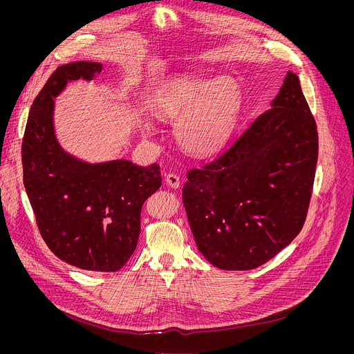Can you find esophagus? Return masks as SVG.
<instances>
[{
    "mask_svg": "<svg viewBox=\"0 0 354 354\" xmlns=\"http://www.w3.org/2000/svg\"><path fill=\"white\" fill-rule=\"evenodd\" d=\"M165 182H166V185L167 187H171V188H179V185H180V180H179V176L176 175V174H167L166 176H165Z\"/></svg>",
    "mask_w": 354,
    "mask_h": 354,
    "instance_id": "34e87169",
    "label": "esophagus"
}]
</instances>
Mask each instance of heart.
Wrapping results in <instances>:
<instances>
[{"label":"heart","instance_id":"heart-1","mask_svg":"<svg viewBox=\"0 0 354 354\" xmlns=\"http://www.w3.org/2000/svg\"><path fill=\"white\" fill-rule=\"evenodd\" d=\"M239 107V88L230 76L208 80L201 74L182 73L158 90V118L175 122L178 145L196 158H208L227 143ZM145 133L152 127L146 124Z\"/></svg>","mask_w":354,"mask_h":354}]
</instances>
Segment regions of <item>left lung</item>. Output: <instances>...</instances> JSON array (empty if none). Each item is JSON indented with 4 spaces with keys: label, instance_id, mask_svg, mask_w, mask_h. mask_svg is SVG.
Returning <instances> with one entry per match:
<instances>
[{
    "label": "left lung",
    "instance_id": "1",
    "mask_svg": "<svg viewBox=\"0 0 354 354\" xmlns=\"http://www.w3.org/2000/svg\"><path fill=\"white\" fill-rule=\"evenodd\" d=\"M317 158V124L288 71L271 109L215 160L188 171L182 199L202 255L245 271L286 248L304 225Z\"/></svg>",
    "mask_w": 354,
    "mask_h": 354
}]
</instances>
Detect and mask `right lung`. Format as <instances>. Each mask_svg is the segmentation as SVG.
<instances>
[{
    "mask_svg": "<svg viewBox=\"0 0 354 354\" xmlns=\"http://www.w3.org/2000/svg\"><path fill=\"white\" fill-rule=\"evenodd\" d=\"M100 63L76 62L53 71L32 102L21 146L24 187L47 247L88 271H119L136 250L143 202L162 185L158 163H86L54 136V100L70 80H93Z\"/></svg>",
    "mask_w": 354,
    "mask_h": 354,
    "instance_id": "add662e5",
    "label": "right lung"
}]
</instances>
